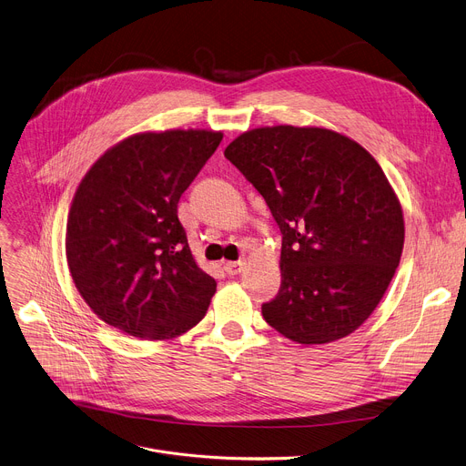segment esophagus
Here are the masks:
<instances>
[{
  "label": "esophagus",
  "mask_w": 466,
  "mask_h": 466,
  "mask_svg": "<svg viewBox=\"0 0 466 466\" xmlns=\"http://www.w3.org/2000/svg\"><path fill=\"white\" fill-rule=\"evenodd\" d=\"M243 268H245V262H243V260L227 262V264H225V271H227L228 275H238V273L243 271Z\"/></svg>",
  "instance_id": "1"
}]
</instances>
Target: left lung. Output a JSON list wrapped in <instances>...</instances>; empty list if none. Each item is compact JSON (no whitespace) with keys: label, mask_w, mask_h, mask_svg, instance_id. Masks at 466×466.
Here are the masks:
<instances>
[{"label":"left lung","mask_w":466,"mask_h":466,"mask_svg":"<svg viewBox=\"0 0 466 466\" xmlns=\"http://www.w3.org/2000/svg\"><path fill=\"white\" fill-rule=\"evenodd\" d=\"M225 157L264 197L283 234L281 289L266 322L299 345L356 331L386 294L405 245L400 202L363 146L326 127L241 133Z\"/></svg>","instance_id":"left-lung-1"}]
</instances>
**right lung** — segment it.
Segmentation results:
<instances>
[{"instance_id":"obj_1","label":"right lung","mask_w":466,"mask_h":466,"mask_svg":"<svg viewBox=\"0 0 466 466\" xmlns=\"http://www.w3.org/2000/svg\"><path fill=\"white\" fill-rule=\"evenodd\" d=\"M221 140L206 129L137 133L82 177L66 255L76 290L108 326L170 340L204 319L217 283L191 253L177 202Z\"/></svg>"}]
</instances>
